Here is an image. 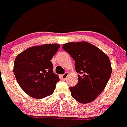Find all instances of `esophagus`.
Listing matches in <instances>:
<instances>
[{
	"mask_svg": "<svg viewBox=\"0 0 127 127\" xmlns=\"http://www.w3.org/2000/svg\"><path fill=\"white\" fill-rule=\"evenodd\" d=\"M68 75V72H66V73H64V74H62V79H66V78H67Z\"/></svg>",
	"mask_w": 127,
	"mask_h": 127,
	"instance_id": "obj_1",
	"label": "esophagus"
}]
</instances>
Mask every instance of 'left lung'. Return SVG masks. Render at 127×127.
Returning <instances> with one entry per match:
<instances>
[{
    "label": "left lung",
    "mask_w": 127,
    "mask_h": 127,
    "mask_svg": "<svg viewBox=\"0 0 127 127\" xmlns=\"http://www.w3.org/2000/svg\"><path fill=\"white\" fill-rule=\"evenodd\" d=\"M62 48L75 62L78 83L70 87L71 95L78 102L93 101L103 92L111 75L108 56L95 46L86 41L69 42Z\"/></svg>",
    "instance_id": "8db88e82"
}]
</instances>
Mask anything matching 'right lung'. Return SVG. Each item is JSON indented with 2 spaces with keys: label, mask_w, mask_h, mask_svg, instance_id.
Listing matches in <instances>:
<instances>
[{
  "label": "right lung",
  "mask_w": 127,
  "mask_h": 127,
  "mask_svg": "<svg viewBox=\"0 0 127 127\" xmlns=\"http://www.w3.org/2000/svg\"><path fill=\"white\" fill-rule=\"evenodd\" d=\"M59 48L58 44H45L28 48L16 56L13 72L27 95L43 98L54 92L60 79L53 71L51 60Z\"/></svg>",
  "instance_id": "right-lung-1"
}]
</instances>
